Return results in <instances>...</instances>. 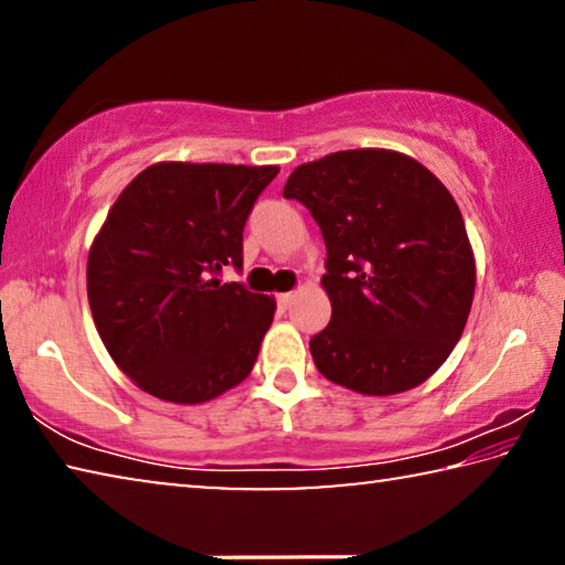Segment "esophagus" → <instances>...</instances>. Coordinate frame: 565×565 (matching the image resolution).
I'll list each match as a JSON object with an SVG mask.
<instances>
[{
    "label": "esophagus",
    "mask_w": 565,
    "mask_h": 565,
    "mask_svg": "<svg viewBox=\"0 0 565 565\" xmlns=\"http://www.w3.org/2000/svg\"><path fill=\"white\" fill-rule=\"evenodd\" d=\"M291 301H294V294H279V296H276V303H279L281 311L289 309Z\"/></svg>",
    "instance_id": "obj_1"
}]
</instances>
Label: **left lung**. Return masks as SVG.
<instances>
[{
	"label": "left lung",
	"instance_id": "1",
	"mask_svg": "<svg viewBox=\"0 0 565 565\" xmlns=\"http://www.w3.org/2000/svg\"><path fill=\"white\" fill-rule=\"evenodd\" d=\"M284 196L309 209L327 244L331 321L309 343L317 369L366 396L424 384L461 339L476 289L448 189L398 151L351 149L296 167Z\"/></svg>",
	"mask_w": 565,
	"mask_h": 565
}]
</instances>
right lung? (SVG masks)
I'll return each instance as SVG.
<instances>
[{
    "label": "right lung",
    "mask_w": 565,
    "mask_h": 565,
    "mask_svg": "<svg viewBox=\"0 0 565 565\" xmlns=\"http://www.w3.org/2000/svg\"><path fill=\"white\" fill-rule=\"evenodd\" d=\"M279 167L161 161L109 209L87 262V296L114 363L147 394L202 404L252 374L274 299L244 284V224Z\"/></svg>",
    "instance_id": "obj_1"
}]
</instances>
